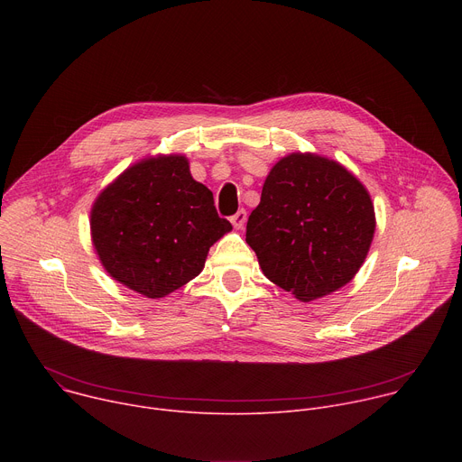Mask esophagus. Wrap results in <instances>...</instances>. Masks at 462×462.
<instances>
[{"mask_svg":"<svg viewBox=\"0 0 462 462\" xmlns=\"http://www.w3.org/2000/svg\"><path fill=\"white\" fill-rule=\"evenodd\" d=\"M230 221H232V225H234V228H243L245 223H246V212H245L243 208L237 210V212L230 217Z\"/></svg>","mask_w":462,"mask_h":462,"instance_id":"obj_1","label":"esophagus"}]
</instances>
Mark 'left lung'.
Instances as JSON below:
<instances>
[{
	"instance_id": "1",
	"label": "left lung",
	"mask_w": 462,
	"mask_h": 462,
	"mask_svg": "<svg viewBox=\"0 0 462 462\" xmlns=\"http://www.w3.org/2000/svg\"><path fill=\"white\" fill-rule=\"evenodd\" d=\"M373 234L374 210L360 180L335 161L303 153L271 170L246 223L263 274L301 301L349 283Z\"/></svg>"
}]
</instances>
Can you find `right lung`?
<instances>
[{"instance_id":"obj_1","label":"right lung","mask_w":462,"mask_h":462,"mask_svg":"<svg viewBox=\"0 0 462 462\" xmlns=\"http://www.w3.org/2000/svg\"><path fill=\"white\" fill-rule=\"evenodd\" d=\"M230 230L182 155L127 168L91 210L104 269L146 298H162L199 274L210 246Z\"/></svg>"}]
</instances>
